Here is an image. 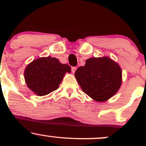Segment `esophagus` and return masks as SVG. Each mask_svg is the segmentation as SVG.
I'll return each mask as SVG.
<instances>
[{"label":"esophagus","mask_w":146,"mask_h":146,"mask_svg":"<svg viewBox=\"0 0 146 146\" xmlns=\"http://www.w3.org/2000/svg\"><path fill=\"white\" fill-rule=\"evenodd\" d=\"M76 69H77V68L75 67V66H73V67L71 68V71L73 72V73H74L75 72V71H76Z\"/></svg>","instance_id":"esophagus-1"}]
</instances>
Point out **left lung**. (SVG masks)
Returning a JSON list of instances; mask_svg holds the SVG:
<instances>
[{"label": "left lung", "instance_id": "8db88e82", "mask_svg": "<svg viewBox=\"0 0 146 146\" xmlns=\"http://www.w3.org/2000/svg\"><path fill=\"white\" fill-rule=\"evenodd\" d=\"M75 76L84 93L99 102L112 98L122 82L119 65L108 57L86 60L84 66L76 70Z\"/></svg>", "mask_w": 146, "mask_h": 146}]
</instances>
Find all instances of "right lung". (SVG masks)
Segmentation results:
<instances>
[{"mask_svg":"<svg viewBox=\"0 0 146 146\" xmlns=\"http://www.w3.org/2000/svg\"><path fill=\"white\" fill-rule=\"evenodd\" d=\"M71 67L56 58L44 57L33 60L25 70V80L28 88L38 96L46 95L58 89L66 73Z\"/></svg>","mask_w":146,"mask_h":146,"instance_id":"right-lung-1","label":"right lung"}]
</instances>
